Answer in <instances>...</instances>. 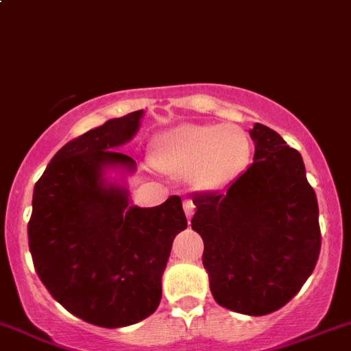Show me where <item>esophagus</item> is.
Returning <instances> with one entry per match:
<instances>
[{
  "label": "esophagus",
  "mask_w": 351,
  "mask_h": 351,
  "mask_svg": "<svg viewBox=\"0 0 351 351\" xmlns=\"http://www.w3.org/2000/svg\"><path fill=\"white\" fill-rule=\"evenodd\" d=\"M183 210H185L186 219L192 217L193 212H195V205H193V202L192 200H185V202H183Z\"/></svg>",
  "instance_id": "esophagus-1"
}]
</instances>
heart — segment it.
<instances>
[{
    "instance_id": "1",
    "label": "heart",
    "mask_w": 351,
    "mask_h": 351,
    "mask_svg": "<svg viewBox=\"0 0 351 351\" xmlns=\"http://www.w3.org/2000/svg\"><path fill=\"white\" fill-rule=\"evenodd\" d=\"M251 144L238 125L171 127L151 143V161L171 176L190 175L198 190H214L231 183L250 161Z\"/></svg>"
}]
</instances>
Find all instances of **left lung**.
<instances>
[{
	"mask_svg": "<svg viewBox=\"0 0 351 351\" xmlns=\"http://www.w3.org/2000/svg\"><path fill=\"white\" fill-rule=\"evenodd\" d=\"M253 162L226 192L195 193L192 229L219 306L246 316L284 307L316 267L319 208L299 151L254 123Z\"/></svg>",
	"mask_w": 351,
	"mask_h": 351,
	"instance_id": "left-lung-1",
	"label": "left lung"
}]
</instances>
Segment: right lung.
Masks as SVG:
<instances>
[{
	"mask_svg": "<svg viewBox=\"0 0 351 351\" xmlns=\"http://www.w3.org/2000/svg\"><path fill=\"white\" fill-rule=\"evenodd\" d=\"M143 115L107 120L69 141L34 189L35 270L62 307L95 326H130L158 309L173 239L186 228L178 195L158 207L130 202L125 175L136 161L117 149L136 136ZM108 171L122 172L123 182Z\"/></svg>",
	"mask_w": 351,
	"mask_h": 351,
	"instance_id": "right-lung-1",
	"label": "right lung"
}]
</instances>
